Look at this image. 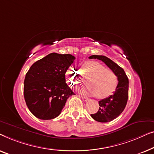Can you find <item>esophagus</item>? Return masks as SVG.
Wrapping results in <instances>:
<instances>
[{
	"instance_id": "obj_1",
	"label": "esophagus",
	"mask_w": 154,
	"mask_h": 154,
	"mask_svg": "<svg viewBox=\"0 0 154 154\" xmlns=\"http://www.w3.org/2000/svg\"><path fill=\"white\" fill-rule=\"evenodd\" d=\"M82 99L84 101H86V102L88 101V100H89L88 98H86V97H85V96H82Z\"/></svg>"
}]
</instances>
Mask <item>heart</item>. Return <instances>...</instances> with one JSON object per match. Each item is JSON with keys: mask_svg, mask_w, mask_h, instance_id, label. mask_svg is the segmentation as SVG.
I'll return each instance as SVG.
<instances>
[{"mask_svg": "<svg viewBox=\"0 0 154 154\" xmlns=\"http://www.w3.org/2000/svg\"><path fill=\"white\" fill-rule=\"evenodd\" d=\"M81 74L84 77L88 78V86L81 90L84 94L96 96L98 98L103 99L111 96L117 87L119 79L116 73L98 62L89 60L84 63L82 65ZM66 77L72 86L82 84L80 74L75 68H69L66 73Z\"/></svg>", "mask_w": 154, "mask_h": 154, "instance_id": "obj_1", "label": "heart"}]
</instances>
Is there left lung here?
Returning <instances> with one entry per match:
<instances>
[{
  "mask_svg": "<svg viewBox=\"0 0 154 154\" xmlns=\"http://www.w3.org/2000/svg\"><path fill=\"white\" fill-rule=\"evenodd\" d=\"M88 58H97L102 60L118 77L119 83L114 94L100 100L98 102L100 107L98 112L91 114V117L98 122H109L118 117L126 106L128 98V79L123 69L107 56L92 55Z\"/></svg>",
  "mask_w": 154,
  "mask_h": 154,
  "instance_id": "left-lung-1",
  "label": "left lung"
}]
</instances>
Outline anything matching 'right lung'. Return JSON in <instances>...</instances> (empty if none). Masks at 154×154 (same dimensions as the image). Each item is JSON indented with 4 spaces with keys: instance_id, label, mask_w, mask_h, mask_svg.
Here are the masks:
<instances>
[{
    "instance_id": "1",
    "label": "right lung",
    "mask_w": 154,
    "mask_h": 154,
    "mask_svg": "<svg viewBox=\"0 0 154 154\" xmlns=\"http://www.w3.org/2000/svg\"><path fill=\"white\" fill-rule=\"evenodd\" d=\"M75 59L71 54L51 53L30 68L25 77L23 95L28 108L37 118L57 117L68 98L75 94L66 83V72Z\"/></svg>"
}]
</instances>
